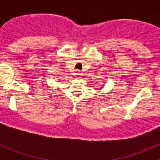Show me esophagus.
<instances>
[{"label":"esophagus","instance_id":"1","mask_svg":"<svg viewBox=\"0 0 160 160\" xmlns=\"http://www.w3.org/2000/svg\"><path fill=\"white\" fill-rule=\"evenodd\" d=\"M82 74V72L80 71V70H77V71H76V75H77L78 77H81Z\"/></svg>","mask_w":160,"mask_h":160}]
</instances>
